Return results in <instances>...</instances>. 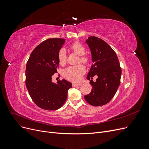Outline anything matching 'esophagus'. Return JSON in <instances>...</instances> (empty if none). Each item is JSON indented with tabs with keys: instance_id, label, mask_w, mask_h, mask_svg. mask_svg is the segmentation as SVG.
<instances>
[{
	"instance_id": "1",
	"label": "esophagus",
	"mask_w": 149,
	"mask_h": 149,
	"mask_svg": "<svg viewBox=\"0 0 149 149\" xmlns=\"http://www.w3.org/2000/svg\"><path fill=\"white\" fill-rule=\"evenodd\" d=\"M81 84L80 83H73V86L76 87V86H80Z\"/></svg>"
}]
</instances>
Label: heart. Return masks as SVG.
I'll list each match as a JSON object with an SVG mask.
<instances>
[{"label": "heart", "instance_id": "obj_1", "mask_svg": "<svg viewBox=\"0 0 149 149\" xmlns=\"http://www.w3.org/2000/svg\"><path fill=\"white\" fill-rule=\"evenodd\" d=\"M70 47L72 50H73L78 55L81 56V61L84 63H88L89 62V59L86 56H84V54L86 53V49L81 43H80L78 42H76L72 44ZM58 58L60 64L63 65L66 63V53L64 48H61L58 52ZM84 73L85 68L81 65L70 66L64 70L63 76L68 79L73 81H78L81 79Z\"/></svg>", "mask_w": 149, "mask_h": 149}]
</instances>
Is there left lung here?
Segmentation results:
<instances>
[{"label": "left lung", "instance_id": "obj_1", "mask_svg": "<svg viewBox=\"0 0 149 149\" xmlns=\"http://www.w3.org/2000/svg\"><path fill=\"white\" fill-rule=\"evenodd\" d=\"M91 53L93 65L87 75L92 86L91 92L84 96L89 104L100 106L109 102L116 93L120 83L122 70L116 53L104 40L91 36L86 40ZM96 75L94 82L92 77Z\"/></svg>", "mask_w": 149, "mask_h": 149}]
</instances>
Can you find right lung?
<instances>
[{
    "instance_id": "right-lung-1",
    "label": "right lung",
    "mask_w": 149,
    "mask_h": 149,
    "mask_svg": "<svg viewBox=\"0 0 149 149\" xmlns=\"http://www.w3.org/2000/svg\"><path fill=\"white\" fill-rule=\"evenodd\" d=\"M65 43L63 38L45 40L33 49L26 63V86L33 102L42 109H60L72 88V84L65 79L56 83L52 80L59 65L58 52Z\"/></svg>"
}]
</instances>
